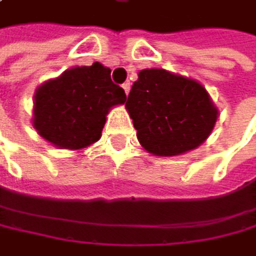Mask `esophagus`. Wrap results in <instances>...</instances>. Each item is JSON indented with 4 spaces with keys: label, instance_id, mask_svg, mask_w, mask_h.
<instances>
[{
    "label": "esophagus",
    "instance_id": "1",
    "mask_svg": "<svg viewBox=\"0 0 256 256\" xmlns=\"http://www.w3.org/2000/svg\"><path fill=\"white\" fill-rule=\"evenodd\" d=\"M122 90H124L126 94H129V92H130V83H129V82H126V83L122 84Z\"/></svg>",
    "mask_w": 256,
    "mask_h": 256
}]
</instances>
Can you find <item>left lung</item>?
<instances>
[{
	"label": "left lung",
	"instance_id": "left-lung-1",
	"mask_svg": "<svg viewBox=\"0 0 256 256\" xmlns=\"http://www.w3.org/2000/svg\"><path fill=\"white\" fill-rule=\"evenodd\" d=\"M126 110L143 150L159 157L195 150L211 135L218 118V108L200 82L165 69L138 72Z\"/></svg>",
	"mask_w": 256,
	"mask_h": 256
}]
</instances>
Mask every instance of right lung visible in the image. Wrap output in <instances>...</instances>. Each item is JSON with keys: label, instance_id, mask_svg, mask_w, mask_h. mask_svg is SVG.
Wrapping results in <instances>:
<instances>
[{"label": "right lung", "instance_id": "1", "mask_svg": "<svg viewBox=\"0 0 256 256\" xmlns=\"http://www.w3.org/2000/svg\"><path fill=\"white\" fill-rule=\"evenodd\" d=\"M100 62L76 66L44 82L34 92L32 127L60 150L82 151L100 138L106 114L126 92Z\"/></svg>", "mask_w": 256, "mask_h": 256}]
</instances>
